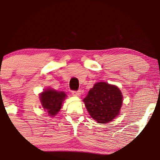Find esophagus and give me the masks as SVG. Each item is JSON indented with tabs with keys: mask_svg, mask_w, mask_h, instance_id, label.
Wrapping results in <instances>:
<instances>
[{
	"mask_svg": "<svg viewBox=\"0 0 160 160\" xmlns=\"http://www.w3.org/2000/svg\"><path fill=\"white\" fill-rule=\"evenodd\" d=\"M80 90H72V94L73 95V96H76V97H78V96H80Z\"/></svg>",
	"mask_w": 160,
	"mask_h": 160,
	"instance_id": "esophagus-1",
	"label": "esophagus"
}]
</instances>
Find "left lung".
<instances>
[{
  "instance_id": "obj_1",
  "label": "left lung",
  "mask_w": 160,
  "mask_h": 160,
  "mask_svg": "<svg viewBox=\"0 0 160 160\" xmlns=\"http://www.w3.org/2000/svg\"><path fill=\"white\" fill-rule=\"evenodd\" d=\"M122 99V93L118 87L98 82L89 90L83 102L92 118L98 123L105 124L118 115Z\"/></svg>"
}]
</instances>
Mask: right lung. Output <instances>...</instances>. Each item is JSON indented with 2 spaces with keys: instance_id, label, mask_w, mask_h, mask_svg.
Masks as SVG:
<instances>
[{
  "instance_id": "obj_1",
  "label": "right lung",
  "mask_w": 160,
  "mask_h": 160,
  "mask_svg": "<svg viewBox=\"0 0 160 160\" xmlns=\"http://www.w3.org/2000/svg\"><path fill=\"white\" fill-rule=\"evenodd\" d=\"M66 98L67 94L65 92L57 91L50 88L45 90L39 94L42 106L51 117L57 114L60 111Z\"/></svg>"
}]
</instances>
